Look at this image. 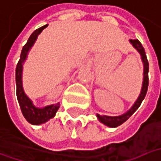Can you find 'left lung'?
I'll list each match as a JSON object with an SVG mask.
<instances>
[{
	"label": "left lung",
	"instance_id": "obj_1",
	"mask_svg": "<svg viewBox=\"0 0 161 161\" xmlns=\"http://www.w3.org/2000/svg\"><path fill=\"white\" fill-rule=\"evenodd\" d=\"M130 43L133 45V47L139 53L140 56H141V60L143 63V82H142V87L140 94L138 96L137 100L135 101V103L133 104V106L128 109V111L120 116H115V117H111V116H106V115H99L97 114V118L99 120L101 123H103L104 125L108 126L109 128H117L118 126H120L121 124H123L125 121H127L128 118H130L133 113L137 110L140 104L142 103L143 99L145 98L147 91V86H148V62L147 59L146 53L145 50L142 46L141 43L138 40H129Z\"/></svg>",
	"mask_w": 161,
	"mask_h": 161
}]
</instances>
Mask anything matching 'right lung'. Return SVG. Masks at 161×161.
I'll return each mask as SVG.
<instances>
[{"label":"right lung","mask_w":161,"mask_h":161,"mask_svg":"<svg viewBox=\"0 0 161 161\" xmlns=\"http://www.w3.org/2000/svg\"><path fill=\"white\" fill-rule=\"evenodd\" d=\"M47 26H48L47 24L43 25L39 29L35 30L31 34L26 44L23 47V50L21 53V57L17 64L16 71H15L17 100L19 102V105H20V108H21L24 117L32 125H41V124L47 122L48 120H50L51 118L55 116L57 110L60 108V103L49 105V106H46L43 108L35 107L33 105V101L25 94L24 87H23V69H24V62L28 56V53L30 52L31 48L33 47L35 41L37 40L38 35L42 33V31Z\"/></svg>","instance_id":"obj_1"}]
</instances>
